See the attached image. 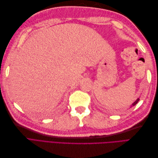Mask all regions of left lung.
<instances>
[{"instance_id":"obj_1","label":"left lung","mask_w":158,"mask_h":158,"mask_svg":"<svg viewBox=\"0 0 158 158\" xmlns=\"http://www.w3.org/2000/svg\"><path fill=\"white\" fill-rule=\"evenodd\" d=\"M139 100H140V99L139 98H138L136 100V101L135 102H134L132 105H131V107H133V106H135V105L138 102H139Z\"/></svg>"}]
</instances>
